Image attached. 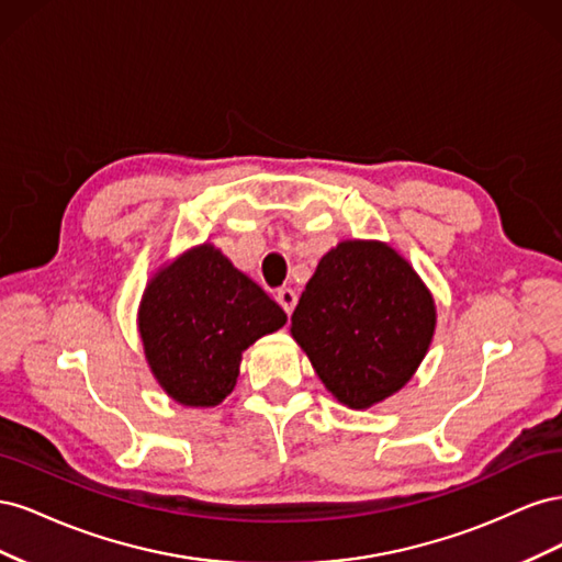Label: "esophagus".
Segmentation results:
<instances>
[{"label":"esophagus","instance_id":"1","mask_svg":"<svg viewBox=\"0 0 562 562\" xmlns=\"http://www.w3.org/2000/svg\"><path fill=\"white\" fill-rule=\"evenodd\" d=\"M277 302L281 304L285 314H293L295 304H297V293L293 291V288H281V291L277 293Z\"/></svg>","mask_w":562,"mask_h":562}]
</instances>
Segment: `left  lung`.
I'll return each mask as SVG.
<instances>
[{
  "label": "left lung",
  "instance_id": "obj_1",
  "mask_svg": "<svg viewBox=\"0 0 562 562\" xmlns=\"http://www.w3.org/2000/svg\"><path fill=\"white\" fill-rule=\"evenodd\" d=\"M436 333V302L413 265L384 241L347 239L318 260L291 335L318 380L351 411L413 380Z\"/></svg>",
  "mask_w": 562,
  "mask_h": 562
}]
</instances>
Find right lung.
I'll list each match as a JSON object with an SVG mask.
<instances>
[{
    "mask_svg": "<svg viewBox=\"0 0 562 562\" xmlns=\"http://www.w3.org/2000/svg\"><path fill=\"white\" fill-rule=\"evenodd\" d=\"M285 321L279 304L209 241L161 265L138 307L145 361L184 407L223 403L239 378L241 353Z\"/></svg>",
    "mask_w": 562,
    "mask_h": 562,
    "instance_id": "1",
    "label": "right lung"
}]
</instances>
